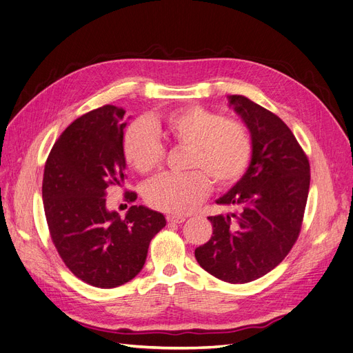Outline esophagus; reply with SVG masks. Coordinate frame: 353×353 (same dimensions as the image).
<instances>
[{
  "instance_id": "esophagus-1",
  "label": "esophagus",
  "mask_w": 353,
  "mask_h": 353,
  "mask_svg": "<svg viewBox=\"0 0 353 353\" xmlns=\"http://www.w3.org/2000/svg\"><path fill=\"white\" fill-rule=\"evenodd\" d=\"M166 221L169 223H183L185 221V216L181 215H166Z\"/></svg>"
}]
</instances>
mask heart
<instances>
[{
	"instance_id": "obj_1",
	"label": "heart",
	"mask_w": 353,
	"mask_h": 353,
	"mask_svg": "<svg viewBox=\"0 0 353 353\" xmlns=\"http://www.w3.org/2000/svg\"><path fill=\"white\" fill-rule=\"evenodd\" d=\"M185 147L184 168L190 172L163 175L148 184L144 199L152 208L170 213H188L210 191V181L228 188L245 174L252 159V141L245 128L200 105H187L162 116L135 121L122 140L126 163L148 175L160 168L165 147Z\"/></svg>"
}]
</instances>
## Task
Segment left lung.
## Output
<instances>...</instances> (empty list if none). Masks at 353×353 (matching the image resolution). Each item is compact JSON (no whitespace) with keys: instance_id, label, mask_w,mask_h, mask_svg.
Returning a JSON list of instances; mask_svg holds the SVG:
<instances>
[{"instance_id":"obj_1","label":"left lung","mask_w":353,"mask_h":353,"mask_svg":"<svg viewBox=\"0 0 353 353\" xmlns=\"http://www.w3.org/2000/svg\"><path fill=\"white\" fill-rule=\"evenodd\" d=\"M250 132L248 170L218 205L239 213L210 216L212 237L196 249L203 270L231 284L258 280L290 252L301 232L311 183L307 157L279 116L244 95H228Z\"/></svg>"}]
</instances>
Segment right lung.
<instances>
[{"label": "right lung", "instance_id": "add662e5", "mask_svg": "<svg viewBox=\"0 0 353 353\" xmlns=\"http://www.w3.org/2000/svg\"><path fill=\"white\" fill-rule=\"evenodd\" d=\"M125 110L103 105L81 116L52 145L42 179L51 240L68 268L94 287L131 281L145 263L148 244L166 225L160 212L131 206L125 219L105 206L110 185H123ZM126 199L134 201L135 193Z\"/></svg>", "mask_w": 353, "mask_h": 353}]
</instances>
